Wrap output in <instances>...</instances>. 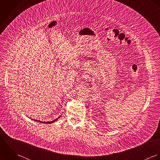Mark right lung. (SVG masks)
Here are the masks:
<instances>
[{
    "instance_id": "obj_1",
    "label": "right lung",
    "mask_w": 160,
    "mask_h": 160,
    "mask_svg": "<svg viewBox=\"0 0 160 160\" xmlns=\"http://www.w3.org/2000/svg\"><path fill=\"white\" fill-rule=\"evenodd\" d=\"M60 118V117H59ZM59 118H57L56 119H55V120H54V121H51V122H42V121H36V120H34L35 121H38V122H41V123H45V124H52V123H53L54 121H56Z\"/></svg>"
}]
</instances>
